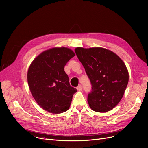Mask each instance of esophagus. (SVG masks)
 Here are the masks:
<instances>
[{
    "label": "esophagus",
    "mask_w": 148,
    "mask_h": 148,
    "mask_svg": "<svg viewBox=\"0 0 148 148\" xmlns=\"http://www.w3.org/2000/svg\"><path fill=\"white\" fill-rule=\"evenodd\" d=\"M77 89L79 91H81L82 90V86L81 85H79L77 87Z\"/></svg>",
    "instance_id": "esophagus-1"
}]
</instances>
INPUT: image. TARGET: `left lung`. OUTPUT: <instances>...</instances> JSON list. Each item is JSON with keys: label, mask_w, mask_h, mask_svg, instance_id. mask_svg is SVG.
I'll return each instance as SVG.
<instances>
[{"label": "left lung", "mask_w": 148, "mask_h": 148, "mask_svg": "<svg viewBox=\"0 0 148 148\" xmlns=\"http://www.w3.org/2000/svg\"><path fill=\"white\" fill-rule=\"evenodd\" d=\"M75 53L91 84L88 95L92 110L105 112L116 106L126 90L129 74L124 62L110 50L103 48H77Z\"/></svg>", "instance_id": "left-lung-1"}]
</instances>
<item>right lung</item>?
I'll return each mask as SVG.
<instances>
[{
    "instance_id": "1",
    "label": "right lung",
    "mask_w": 148,
    "mask_h": 148,
    "mask_svg": "<svg viewBox=\"0 0 148 148\" xmlns=\"http://www.w3.org/2000/svg\"><path fill=\"white\" fill-rule=\"evenodd\" d=\"M74 56L69 48H54L44 51L31 63L27 75L29 88L44 110L60 114L69 108L77 89L70 85L64 68Z\"/></svg>"
}]
</instances>
